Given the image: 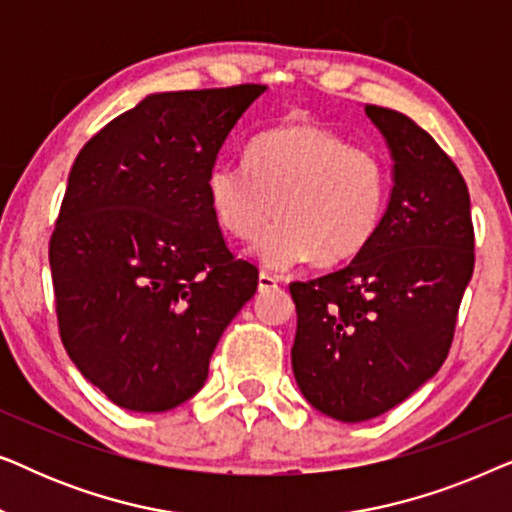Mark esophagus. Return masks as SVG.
Listing matches in <instances>:
<instances>
[{"label": "esophagus", "instance_id": "esophagus-1", "mask_svg": "<svg viewBox=\"0 0 512 512\" xmlns=\"http://www.w3.org/2000/svg\"><path fill=\"white\" fill-rule=\"evenodd\" d=\"M270 289H277V277L268 275V272H261V275H258V291H270Z\"/></svg>", "mask_w": 512, "mask_h": 512}]
</instances>
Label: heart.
Masks as SVG:
<instances>
[{"label": "heart", "mask_w": 512, "mask_h": 512, "mask_svg": "<svg viewBox=\"0 0 512 512\" xmlns=\"http://www.w3.org/2000/svg\"><path fill=\"white\" fill-rule=\"evenodd\" d=\"M389 174L373 149L312 123H289L251 139L244 165H214L207 202L223 233L256 240L279 216L256 256L286 270L314 256L319 265L354 258L373 240Z\"/></svg>", "instance_id": "obj_1"}]
</instances>
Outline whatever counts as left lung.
Here are the masks:
<instances>
[{
	"label": "left lung",
	"instance_id": "left-lung-1",
	"mask_svg": "<svg viewBox=\"0 0 512 512\" xmlns=\"http://www.w3.org/2000/svg\"><path fill=\"white\" fill-rule=\"evenodd\" d=\"M366 116L394 163L380 226L345 268L289 286L298 389L349 424L384 415L438 373L475 263L457 165L405 114L366 104Z\"/></svg>",
	"mask_w": 512,
	"mask_h": 512
}]
</instances>
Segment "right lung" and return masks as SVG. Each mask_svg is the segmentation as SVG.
<instances>
[{
  "label": "right lung",
  "instance_id": "right-lung-1",
  "mask_svg": "<svg viewBox=\"0 0 512 512\" xmlns=\"http://www.w3.org/2000/svg\"><path fill=\"white\" fill-rule=\"evenodd\" d=\"M265 86L146 95L76 156L48 261L69 359L111 403L165 412L205 387L258 270L223 242L207 174Z\"/></svg>",
  "mask_w": 512,
  "mask_h": 512
}]
</instances>
